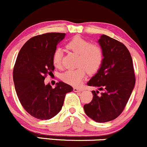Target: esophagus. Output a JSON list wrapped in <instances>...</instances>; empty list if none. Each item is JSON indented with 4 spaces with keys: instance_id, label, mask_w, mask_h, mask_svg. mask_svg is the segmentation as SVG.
I'll list each match as a JSON object with an SVG mask.
<instances>
[{
    "instance_id": "34e87169",
    "label": "esophagus",
    "mask_w": 147,
    "mask_h": 147,
    "mask_svg": "<svg viewBox=\"0 0 147 147\" xmlns=\"http://www.w3.org/2000/svg\"><path fill=\"white\" fill-rule=\"evenodd\" d=\"M81 90H82V89L79 87H74V91H75V92H80V91H81Z\"/></svg>"
}]
</instances>
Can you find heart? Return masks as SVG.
Instances as JSON below:
<instances>
[{"label": "heart", "instance_id": "obj_1", "mask_svg": "<svg viewBox=\"0 0 147 147\" xmlns=\"http://www.w3.org/2000/svg\"><path fill=\"white\" fill-rule=\"evenodd\" d=\"M69 49L78 54L77 69H69L61 76L64 82L76 86L80 84L86 76L87 70L95 72L100 67L104 58L103 50L100 45L90 44V42L80 36H76L66 45ZM63 51L60 48H57L53 53L52 61L57 68L61 67Z\"/></svg>", "mask_w": 147, "mask_h": 147}]
</instances>
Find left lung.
<instances>
[{
	"label": "left lung",
	"mask_w": 147,
	"mask_h": 147,
	"mask_svg": "<svg viewBox=\"0 0 147 147\" xmlns=\"http://www.w3.org/2000/svg\"><path fill=\"white\" fill-rule=\"evenodd\" d=\"M98 43L103 50V61L87 84L103 92L98 94V90H93V100L84 108L92 119L105 122L117 118L123 111L134 89L135 76L131 54L123 44L105 34Z\"/></svg>",
	"instance_id": "obj_1"
}]
</instances>
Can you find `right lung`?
<instances>
[{"label":"right lung","instance_id":"right-lung-1","mask_svg":"<svg viewBox=\"0 0 147 147\" xmlns=\"http://www.w3.org/2000/svg\"><path fill=\"white\" fill-rule=\"evenodd\" d=\"M65 33L50 32L30 38L18 54L13 69V81L18 99L32 117L49 119L63 106L66 94L73 90L60 81L52 88L45 85L47 76L54 70L52 55Z\"/></svg>","mask_w":147,"mask_h":147}]
</instances>
